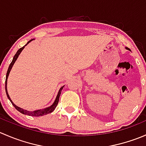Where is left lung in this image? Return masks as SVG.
Wrapping results in <instances>:
<instances>
[{"mask_svg": "<svg viewBox=\"0 0 146 146\" xmlns=\"http://www.w3.org/2000/svg\"><path fill=\"white\" fill-rule=\"evenodd\" d=\"M126 49H127V50H129V48H128V47H126Z\"/></svg>", "mask_w": 146, "mask_h": 146, "instance_id": "8db88e82", "label": "left lung"}]
</instances>
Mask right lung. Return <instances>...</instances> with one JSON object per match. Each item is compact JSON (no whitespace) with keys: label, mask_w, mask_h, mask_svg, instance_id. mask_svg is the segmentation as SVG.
Instances as JSON below:
<instances>
[{"label":"right lung","mask_w":146,"mask_h":146,"mask_svg":"<svg viewBox=\"0 0 146 146\" xmlns=\"http://www.w3.org/2000/svg\"><path fill=\"white\" fill-rule=\"evenodd\" d=\"M34 39H31V40H29V42H28L24 46H23L22 48H20V49H19L18 51H17V53H16L15 55L14 56V57H13V61H12L11 64H10L9 67H8V71H7V73H6V78H5V91H6L7 97H8V98L9 99L10 102L12 103V104L14 106L16 110H17V111H20V112L22 113V114H25V115L32 116V117H39V116L46 115V114H49V113H51L53 111H54V110H55L56 107V106H57V104H58V100H59L60 95H61V91H62L63 88H64V86L61 87V88L59 89V90H58V94H57V96H56V98L55 100H54V103H53V104H51V106H49V107H46V108H44V109H41V110H35V111H28V110H24V109H23V108H20V107H17V105H15V104L13 103V102L12 101V100L10 99L9 95H8V90H7V81H8V76H9V74H10V70H11L12 68H13V65H14L15 63L16 60L17 59V58H18V56H19V55L20 54V53H21L22 51L24 49L25 46H27L28 44L29 43V42H32V41L34 40Z\"/></svg>","instance_id":"1"}]
</instances>
